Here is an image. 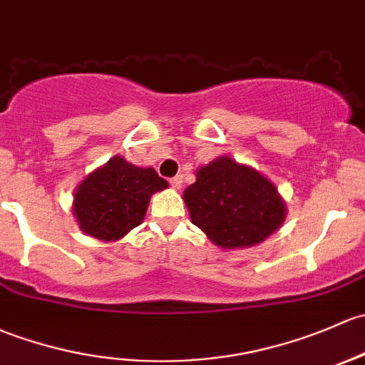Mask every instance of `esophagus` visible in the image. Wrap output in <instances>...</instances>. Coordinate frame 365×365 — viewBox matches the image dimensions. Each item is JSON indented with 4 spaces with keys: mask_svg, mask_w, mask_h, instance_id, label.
<instances>
[{
    "mask_svg": "<svg viewBox=\"0 0 365 365\" xmlns=\"http://www.w3.org/2000/svg\"><path fill=\"white\" fill-rule=\"evenodd\" d=\"M170 183H171V187H175V189H180V187H182V183H183V176L182 175L173 176V178L170 180Z\"/></svg>",
    "mask_w": 365,
    "mask_h": 365,
    "instance_id": "obj_1",
    "label": "esophagus"
}]
</instances>
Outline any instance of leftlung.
<instances>
[{
    "label": "left lung",
    "instance_id": "1",
    "mask_svg": "<svg viewBox=\"0 0 365 365\" xmlns=\"http://www.w3.org/2000/svg\"><path fill=\"white\" fill-rule=\"evenodd\" d=\"M183 199L192 224L225 250L262 243L287 215L285 201L273 183L227 155L199 168Z\"/></svg>",
    "mask_w": 365,
    "mask_h": 365
}]
</instances>
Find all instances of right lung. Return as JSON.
<instances>
[{
	"mask_svg": "<svg viewBox=\"0 0 365 365\" xmlns=\"http://www.w3.org/2000/svg\"><path fill=\"white\" fill-rule=\"evenodd\" d=\"M168 189L153 168H136L115 155L75 190L73 213L83 232L117 241L143 222L152 194Z\"/></svg>",
	"mask_w": 365,
	"mask_h": 365,
	"instance_id": "add662e5",
	"label": "right lung"
}]
</instances>
